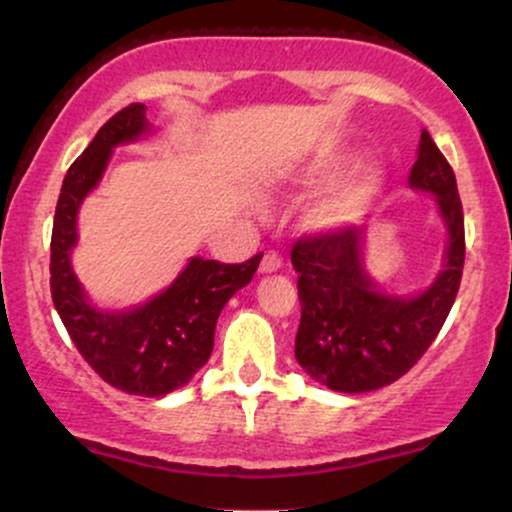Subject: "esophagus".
<instances>
[{"mask_svg":"<svg viewBox=\"0 0 512 512\" xmlns=\"http://www.w3.org/2000/svg\"><path fill=\"white\" fill-rule=\"evenodd\" d=\"M281 264H284V257H281L276 250H267V252H264V255H262L260 272H264V274L276 272V269H281Z\"/></svg>","mask_w":512,"mask_h":512,"instance_id":"34e87169","label":"esophagus"}]
</instances>
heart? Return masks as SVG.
Returning a JSON list of instances; mask_svg holds the SVG:
<instances>
[{
	"label": "heart",
	"instance_id": "obj_1",
	"mask_svg": "<svg viewBox=\"0 0 512 512\" xmlns=\"http://www.w3.org/2000/svg\"><path fill=\"white\" fill-rule=\"evenodd\" d=\"M344 166V154H334V151L313 154L293 168V173L289 175V185L296 187V190H313L322 182L332 180ZM375 190H378V175L370 168L358 170V173L339 182L337 187H332L325 197L317 199L313 209L308 211V219L315 228L349 226V223H354L363 214Z\"/></svg>",
	"mask_w": 512,
	"mask_h": 512
}]
</instances>
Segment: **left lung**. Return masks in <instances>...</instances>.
Returning <instances> with one entry per match:
<instances>
[{"label": "left lung", "instance_id": "obj_1", "mask_svg": "<svg viewBox=\"0 0 512 512\" xmlns=\"http://www.w3.org/2000/svg\"><path fill=\"white\" fill-rule=\"evenodd\" d=\"M409 185L436 195L448 226L445 264L419 296H385L363 269V228L342 226L293 243L301 325L296 361L337 392H370L402 378L426 354L448 317L464 267V216L455 173L421 132Z\"/></svg>", "mask_w": 512, "mask_h": 512}]
</instances>
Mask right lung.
<instances>
[{
    "mask_svg": "<svg viewBox=\"0 0 512 512\" xmlns=\"http://www.w3.org/2000/svg\"><path fill=\"white\" fill-rule=\"evenodd\" d=\"M146 132V105H127L98 129L67 170L52 223L50 291L74 346L105 383L127 395L163 397L190 383L209 361L223 305L250 284L262 255L240 264L192 257L166 291L122 313L88 303L69 262L76 245V214L101 180L115 146L134 142Z\"/></svg>",
    "mask_w": 512,
    "mask_h": 512,
    "instance_id": "1",
    "label": "right lung"
}]
</instances>
